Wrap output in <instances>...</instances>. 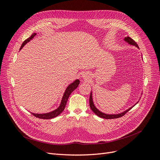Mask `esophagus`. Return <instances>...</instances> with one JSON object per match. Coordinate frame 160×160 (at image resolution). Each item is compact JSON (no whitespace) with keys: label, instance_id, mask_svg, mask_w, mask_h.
<instances>
[{"label":"esophagus","instance_id":"obj_1","mask_svg":"<svg viewBox=\"0 0 160 160\" xmlns=\"http://www.w3.org/2000/svg\"><path fill=\"white\" fill-rule=\"evenodd\" d=\"M82 77H83V79H88V73H86V72H85V73H83V75H82Z\"/></svg>","mask_w":160,"mask_h":160}]
</instances>
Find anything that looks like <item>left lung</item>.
<instances>
[{
    "mask_svg": "<svg viewBox=\"0 0 160 160\" xmlns=\"http://www.w3.org/2000/svg\"><path fill=\"white\" fill-rule=\"evenodd\" d=\"M124 41L125 42H127L129 45L136 47L137 48H138V49H139V47H138L137 43L135 42V41H133L132 38H130L128 36L126 37H125L124 38ZM138 102H139V101H138L136 103H135L133 106H132V107L128 108V109H126L125 111H123V112L120 113H118V114H108V113H105L102 112V111H99L98 108L95 107V104L93 103V94H92V91L91 92L90 98H89V105H90V108H91V110L93 111V112L95 113V114H96L97 115L99 116V117H100L101 118H104V119H115V118H120V117H122L123 115H124L127 112H128V111L131 109H132V108H133V106H135Z\"/></svg>",
    "mask_w": 160,
    "mask_h": 160,
    "instance_id": "left-lung-1",
    "label": "left lung"
}]
</instances>
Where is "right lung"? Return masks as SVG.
Returning <instances> with one entry per match:
<instances>
[{"label": "right lung", "instance_id": "1", "mask_svg": "<svg viewBox=\"0 0 160 160\" xmlns=\"http://www.w3.org/2000/svg\"><path fill=\"white\" fill-rule=\"evenodd\" d=\"M36 35H37L36 32L33 33L29 38H28L27 39H26L25 41H24L20 48V50H21L22 49V47L25 46L27 42H28L31 40H32L34 38V37H35ZM79 83H80V81L77 79L72 82V83H71V84H69L68 86H67V88H66V89L64 92L63 95H62L61 103H60L59 107H58L56 109L53 110L52 111H50V112H49V113H31L34 116H35L36 118H40V119H52V118H54L57 117V116L61 114L62 111H63L69 95H71V93L72 91H73L76 88H77V87H78V85H79Z\"/></svg>", "mask_w": 160, "mask_h": 160}]
</instances>
